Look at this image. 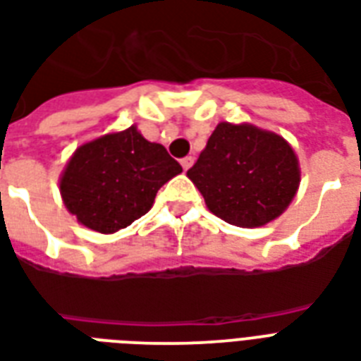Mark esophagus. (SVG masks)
Returning <instances> with one entry per match:
<instances>
[{
  "instance_id": "1",
  "label": "esophagus",
  "mask_w": 361,
  "mask_h": 361,
  "mask_svg": "<svg viewBox=\"0 0 361 361\" xmlns=\"http://www.w3.org/2000/svg\"><path fill=\"white\" fill-rule=\"evenodd\" d=\"M192 164H194V158H192V156H186V158L180 160V166H183L184 171H188L190 167H192Z\"/></svg>"
}]
</instances>
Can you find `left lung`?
<instances>
[{"label": "left lung", "instance_id": "1", "mask_svg": "<svg viewBox=\"0 0 361 361\" xmlns=\"http://www.w3.org/2000/svg\"><path fill=\"white\" fill-rule=\"evenodd\" d=\"M188 177L212 214L228 224L258 228L275 220L294 200L300 167L282 137L222 122Z\"/></svg>", "mask_w": 361, "mask_h": 361}]
</instances>
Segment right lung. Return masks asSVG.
<instances>
[{"instance_id":"right-lung-1","label":"right lung","mask_w":361,"mask_h":361,"mask_svg":"<svg viewBox=\"0 0 361 361\" xmlns=\"http://www.w3.org/2000/svg\"><path fill=\"white\" fill-rule=\"evenodd\" d=\"M183 171L158 142L131 126L77 149L61 177L63 203L99 233L128 228L150 211L158 190Z\"/></svg>"}]
</instances>
